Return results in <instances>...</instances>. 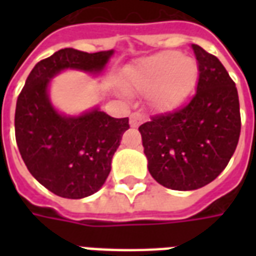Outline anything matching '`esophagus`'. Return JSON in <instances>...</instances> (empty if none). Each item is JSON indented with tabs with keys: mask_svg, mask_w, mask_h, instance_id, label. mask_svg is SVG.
<instances>
[{
	"mask_svg": "<svg viewBox=\"0 0 256 256\" xmlns=\"http://www.w3.org/2000/svg\"><path fill=\"white\" fill-rule=\"evenodd\" d=\"M142 120L144 119H142V116L140 114H132L130 115V126L132 128H138L140 124L142 123Z\"/></svg>",
	"mask_w": 256,
	"mask_h": 256,
	"instance_id": "obj_1",
	"label": "esophagus"
}]
</instances>
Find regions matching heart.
I'll return each mask as SVG.
<instances>
[{
  "label": "heart",
  "mask_w": 256,
  "mask_h": 256,
  "mask_svg": "<svg viewBox=\"0 0 256 256\" xmlns=\"http://www.w3.org/2000/svg\"><path fill=\"white\" fill-rule=\"evenodd\" d=\"M198 75V64L192 58L166 50L140 58L126 67L123 84L132 93H148V101L154 110L168 112L188 98Z\"/></svg>",
  "instance_id": "obj_1"
}]
</instances>
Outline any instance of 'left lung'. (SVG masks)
Here are the masks:
<instances>
[{"instance_id": "1", "label": "left lung", "mask_w": 256, "mask_h": 256, "mask_svg": "<svg viewBox=\"0 0 256 256\" xmlns=\"http://www.w3.org/2000/svg\"><path fill=\"white\" fill-rule=\"evenodd\" d=\"M192 49L198 67L192 101L138 128L150 176L174 190L214 181L234 154L242 128L234 82L215 56L198 45Z\"/></svg>"}]
</instances>
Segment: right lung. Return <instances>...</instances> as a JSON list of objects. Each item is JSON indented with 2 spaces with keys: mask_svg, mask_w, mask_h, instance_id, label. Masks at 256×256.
I'll return each instance as SVG.
<instances>
[{
  "mask_svg": "<svg viewBox=\"0 0 256 256\" xmlns=\"http://www.w3.org/2000/svg\"><path fill=\"white\" fill-rule=\"evenodd\" d=\"M112 56L114 50L72 48L54 52L36 64L16 102L20 155L31 176L60 198H84L100 190L128 119L110 116L97 106L78 115L58 111L49 96L52 79L67 70L100 76Z\"/></svg>",
  "mask_w": 256,
  "mask_h": 256,
  "instance_id": "obj_1",
  "label": "right lung"
}]
</instances>
